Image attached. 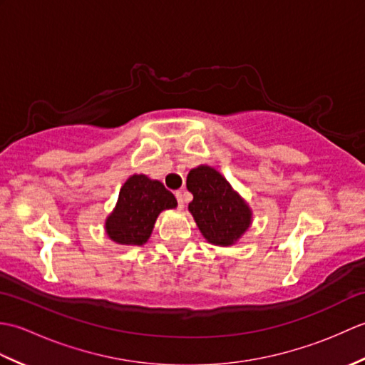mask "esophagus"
<instances>
[{
	"mask_svg": "<svg viewBox=\"0 0 365 365\" xmlns=\"http://www.w3.org/2000/svg\"><path fill=\"white\" fill-rule=\"evenodd\" d=\"M175 197H177V202H178V208H183V205H185L183 191H175Z\"/></svg>",
	"mask_w": 365,
	"mask_h": 365,
	"instance_id": "1",
	"label": "esophagus"
}]
</instances>
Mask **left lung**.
Listing matches in <instances>:
<instances>
[{"mask_svg": "<svg viewBox=\"0 0 365 365\" xmlns=\"http://www.w3.org/2000/svg\"><path fill=\"white\" fill-rule=\"evenodd\" d=\"M187 188L192 195L188 210L208 243L232 246L251 227L250 204L215 168L200 165L191 169Z\"/></svg>", "mask_w": 365, "mask_h": 365, "instance_id": "obj_1", "label": "left lung"}]
</instances>
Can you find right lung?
Segmentation results:
<instances>
[{
  "label": "right lung",
  "instance_id": "1",
  "mask_svg": "<svg viewBox=\"0 0 365 365\" xmlns=\"http://www.w3.org/2000/svg\"><path fill=\"white\" fill-rule=\"evenodd\" d=\"M177 207V199L160 180L144 174L127 178L114 210L106 216L105 232L114 243L143 246L150 238L158 215Z\"/></svg>",
  "mask_w": 365,
  "mask_h": 365
}]
</instances>
